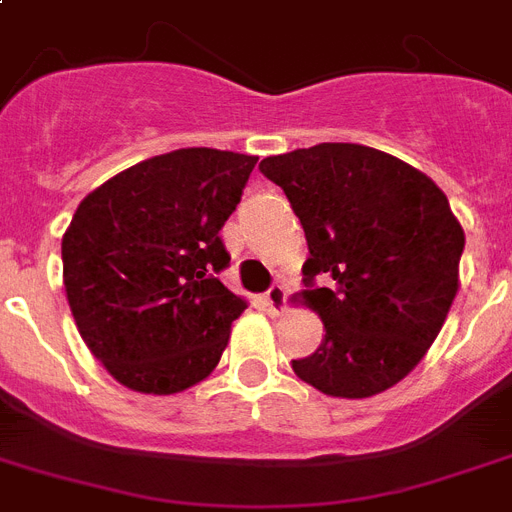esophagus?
I'll use <instances>...</instances> for the list:
<instances>
[{
	"instance_id": "34e87169",
	"label": "esophagus",
	"mask_w": 512,
	"mask_h": 512,
	"mask_svg": "<svg viewBox=\"0 0 512 512\" xmlns=\"http://www.w3.org/2000/svg\"><path fill=\"white\" fill-rule=\"evenodd\" d=\"M285 301H287V293H285V287H282V285H272L264 293V303L269 306V311H272V314H282Z\"/></svg>"
}]
</instances>
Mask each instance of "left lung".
<instances>
[{
  "mask_svg": "<svg viewBox=\"0 0 512 512\" xmlns=\"http://www.w3.org/2000/svg\"><path fill=\"white\" fill-rule=\"evenodd\" d=\"M259 170L301 219L311 253L303 298L324 322L322 345L293 371L332 398L390 390L424 358L458 293L466 238L447 196L411 164L358 143L266 156Z\"/></svg>",
  "mask_w": 512,
  "mask_h": 512,
  "instance_id": "8db88e82",
  "label": "left lung"
}]
</instances>
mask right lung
<instances>
[{
	"label": "right lung",
	"instance_id": "obj_1",
	"mask_svg": "<svg viewBox=\"0 0 512 512\" xmlns=\"http://www.w3.org/2000/svg\"><path fill=\"white\" fill-rule=\"evenodd\" d=\"M259 156L180 149L88 193L62 238L67 303L88 350L135 392L172 395L211 374L246 301L219 272V238Z\"/></svg>",
	"mask_w": 512,
	"mask_h": 512
}]
</instances>
